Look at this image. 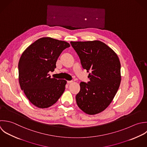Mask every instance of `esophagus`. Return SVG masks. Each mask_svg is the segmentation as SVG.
Wrapping results in <instances>:
<instances>
[{
	"mask_svg": "<svg viewBox=\"0 0 147 147\" xmlns=\"http://www.w3.org/2000/svg\"><path fill=\"white\" fill-rule=\"evenodd\" d=\"M67 84H71L73 82V81H67Z\"/></svg>",
	"mask_w": 147,
	"mask_h": 147,
	"instance_id": "obj_1",
	"label": "esophagus"
}]
</instances>
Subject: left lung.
<instances>
[{"mask_svg": "<svg viewBox=\"0 0 147 147\" xmlns=\"http://www.w3.org/2000/svg\"><path fill=\"white\" fill-rule=\"evenodd\" d=\"M82 66L91 71L86 84L81 82L76 98L78 107L90 115L101 113L113 101L121 82V64L117 54L100 40L70 42Z\"/></svg>", "mask_w": 147, "mask_h": 147, "instance_id": "left-lung-1", "label": "left lung"}]
</instances>
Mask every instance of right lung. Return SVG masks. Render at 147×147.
<instances>
[{
    "instance_id": "add662e5",
    "label": "right lung",
    "mask_w": 147,
    "mask_h": 147,
    "mask_svg": "<svg viewBox=\"0 0 147 147\" xmlns=\"http://www.w3.org/2000/svg\"><path fill=\"white\" fill-rule=\"evenodd\" d=\"M69 43L43 37L31 44L22 53L18 63L19 82L28 100L39 108H47L58 100L67 81L51 78L62 51Z\"/></svg>"
}]
</instances>
